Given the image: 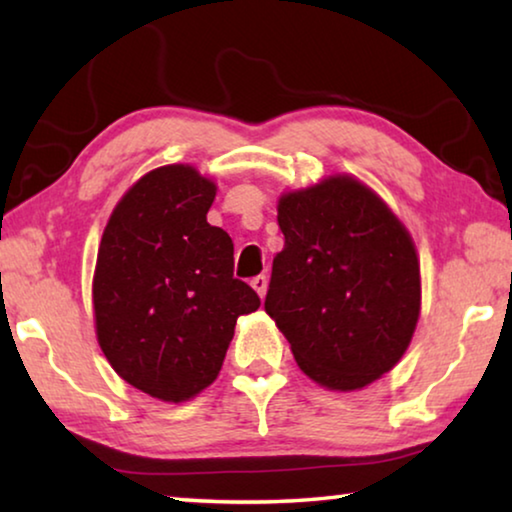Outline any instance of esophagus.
Here are the masks:
<instances>
[{
  "instance_id": "esophagus-1",
  "label": "esophagus",
  "mask_w": 512,
  "mask_h": 512,
  "mask_svg": "<svg viewBox=\"0 0 512 512\" xmlns=\"http://www.w3.org/2000/svg\"><path fill=\"white\" fill-rule=\"evenodd\" d=\"M250 287H253V289L257 291V296H259V298H264V296H266V289H268V280H266V275H257V277H253V280H250Z\"/></svg>"
}]
</instances>
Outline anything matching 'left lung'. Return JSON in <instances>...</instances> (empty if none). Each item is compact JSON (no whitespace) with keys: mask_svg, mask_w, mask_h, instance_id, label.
I'll use <instances>...</instances> for the list:
<instances>
[{"mask_svg":"<svg viewBox=\"0 0 512 512\" xmlns=\"http://www.w3.org/2000/svg\"><path fill=\"white\" fill-rule=\"evenodd\" d=\"M284 248L264 309L300 370L329 391H359L402 359L420 316V262L388 205L352 176L277 203Z\"/></svg>","mask_w":512,"mask_h":512,"instance_id":"8db88e82","label":"left lung"}]
</instances>
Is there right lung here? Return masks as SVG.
I'll use <instances>...</instances> for the list:
<instances>
[{
    "label": "right lung",
    "instance_id": "1",
    "mask_svg": "<svg viewBox=\"0 0 512 512\" xmlns=\"http://www.w3.org/2000/svg\"><path fill=\"white\" fill-rule=\"evenodd\" d=\"M216 185L189 164L153 169L103 230L94 323L117 375L162 402L192 400L219 377L237 318L259 296L232 275L235 246L207 223Z\"/></svg>",
    "mask_w": 512,
    "mask_h": 512
}]
</instances>
